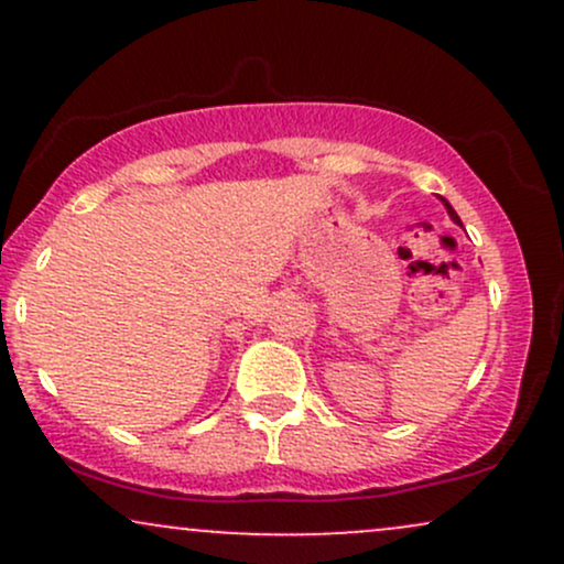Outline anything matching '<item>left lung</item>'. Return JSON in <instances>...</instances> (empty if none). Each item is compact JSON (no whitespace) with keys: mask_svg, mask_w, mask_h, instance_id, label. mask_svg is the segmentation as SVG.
<instances>
[{"mask_svg":"<svg viewBox=\"0 0 564 564\" xmlns=\"http://www.w3.org/2000/svg\"><path fill=\"white\" fill-rule=\"evenodd\" d=\"M443 200H445V198H443ZM445 206H448V212H451L453 223H458V225H462V219H458V215H456V212H453V209H451V204H448V200H445Z\"/></svg>","mask_w":564,"mask_h":564,"instance_id":"obj_1","label":"left lung"}]
</instances>
